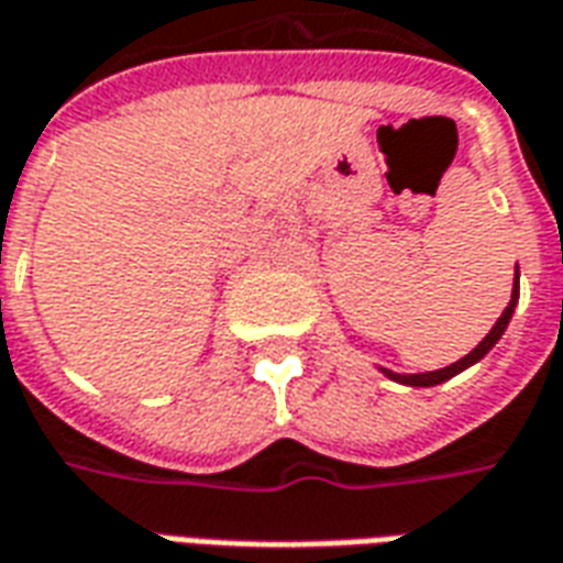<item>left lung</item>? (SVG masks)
<instances>
[{
  "label": "left lung",
  "mask_w": 563,
  "mask_h": 563,
  "mask_svg": "<svg viewBox=\"0 0 563 563\" xmlns=\"http://www.w3.org/2000/svg\"><path fill=\"white\" fill-rule=\"evenodd\" d=\"M516 302H519V266H516V282H512V294H510V302H507V309L500 311V318L495 321L489 335H486V339H483L471 354H465L462 360H455L453 366L438 368V372H420V375H399V372H389V368H380V372H384L389 380L405 384V387H438V384H444V380L455 377L459 372H465V368H471L474 363H479V360L489 354L492 347L500 342V335H504V330H507V323H510L512 318V311H516Z\"/></svg>",
  "instance_id": "left-lung-1"
}]
</instances>
